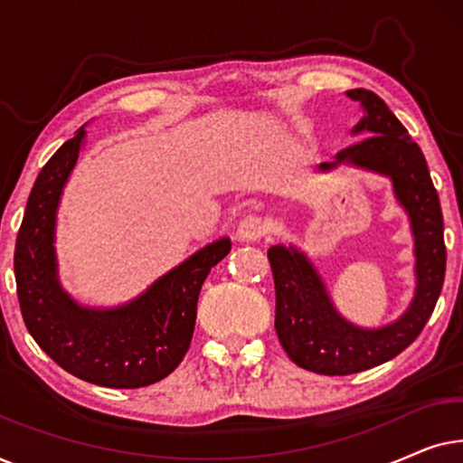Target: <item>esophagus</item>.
<instances>
[{"label": "esophagus", "instance_id": "esophagus-1", "mask_svg": "<svg viewBox=\"0 0 463 463\" xmlns=\"http://www.w3.org/2000/svg\"><path fill=\"white\" fill-rule=\"evenodd\" d=\"M265 232H268L265 221L257 214H249L238 223L236 238L242 240V242H255V240H261L265 236Z\"/></svg>", "mask_w": 463, "mask_h": 463}]
</instances>
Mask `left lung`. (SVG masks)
I'll return each instance as SVG.
<instances>
[{"label":"left lung","mask_w":463,"mask_h":463,"mask_svg":"<svg viewBox=\"0 0 463 463\" xmlns=\"http://www.w3.org/2000/svg\"><path fill=\"white\" fill-rule=\"evenodd\" d=\"M363 107L352 128L363 141L322 162L318 173L354 166L388 176L398 204L409 214L415 255V295L409 307L385 326H358L339 314L318 269L295 244L268 250L276 284L278 339L301 369L320 375H352L398 356L426 326L445 282L447 250L442 238L439 194L420 145L375 92L354 88L345 92Z\"/></svg>","instance_id":"1"}]
</instances>
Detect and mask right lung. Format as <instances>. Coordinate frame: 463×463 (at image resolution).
<instances>
[{"instance_id": "right-lung-1", "label": "right lung", "mask_w": 463, "mask_h": 463, "mask_svg": "<svg viewBox=\"0 0 463 463\" xmlns=\"http://www.w3.org/2000/svg\"><path fill=\"white\" fill-rule=\"evenodd\" d=\"M84 141L81 126L31 189L14 250L18 303L31 337L67 373L105 388H145L181 364L192 344L202 284L232 242L219 238L202 246L118 307L75 301L59 280L54 240L62 189Z\"/></svg>"}]
</instances>
